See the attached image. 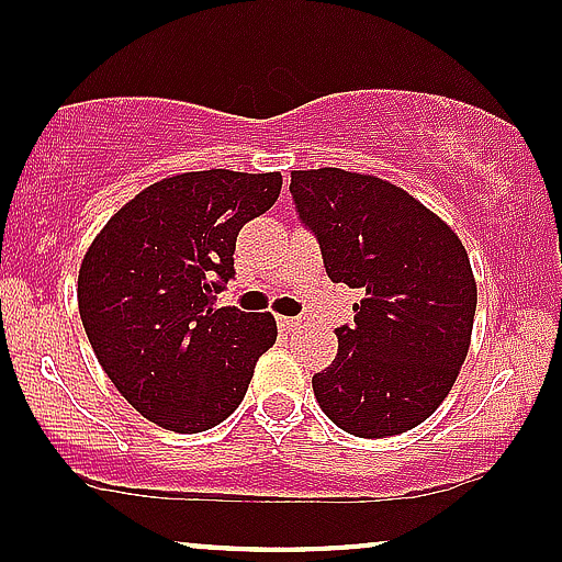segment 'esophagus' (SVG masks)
Instances as JSON below:
<instances>
[{"instance_id":"34e87169","label":"esophagus","mask_w":562,"mask_h":562,"mask_svg":"<svg viewBox=\"0 0 562 562\" xmlns=\"http://www.w3.org/2000/svg\"><path fill=\"white\" fill-rule=\"evenodd\" d=\"M276 322H279V327L283 331H292V329L300 327V318H294V316H279Z\"/></svg>"}]
</instances>
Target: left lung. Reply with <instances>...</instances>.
I'll list each match as a JSON object with an SVG mask.
<instances>
[{
    "instance_id": "obj_1",
    "label": "left lung",
    "mask_w": 562,
    "mask_h": 562,
    "mask_svg": "<svg viewBox=\"0 0 562 562\" xmlns=\"http://www.w3.org/2000/svg\"><path fill=\"white\" fill-rule=\"evenodd\" d=\"M300 220L335 283L361 289L337 356L313 375L327 418L394 437L445 402L472 346L476 281L456 231L402 187L342 168L292 171Z\"/></svg>"
}]
</instances>
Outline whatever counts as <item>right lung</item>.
I'll return each mask as SVG.
<instances>
[{
    "mask_svg": "<svg viewBox=\"0 0 562 562\" xmlns=\"http://www.w3.org/2000/svg\"><path fill=\"white\" fill-rule=\"evenodd\" d=\"M281 173L187 171L144 187L82 257L77 305L95 359L125 402L168 431L214 428L244 400L279 337L273 313L216 307L240 227Z\"/></svg>",
    "mask_w": 562,
    "mask_h": 562,
    "instance_id": "obj_1",
    "label": "right lung"
}]
</instances>
